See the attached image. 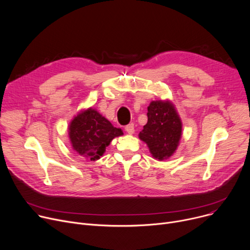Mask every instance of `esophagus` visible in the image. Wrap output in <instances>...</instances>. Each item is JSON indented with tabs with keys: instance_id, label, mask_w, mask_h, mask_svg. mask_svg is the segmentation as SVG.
I'll return each mask as SVG.
<instances>
[{
	"instance_id": "esophagus-1",
	"label": "esophagus",
	"mask_w": 250,
	"mask_h": 250,
	"mask_svg": "<svg viewBox=\"0 0 250 250\" xmlns=\"http://www.w3.org/2000/svg\"><path fill=\"white\" fill-rule=\"evenodd\" d=\"M125 131H126L128 134H133V133H134V124H133V123L128 124V125L125 127Z\"/></svg>"
}]
</instances>
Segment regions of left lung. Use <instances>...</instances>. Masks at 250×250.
I'll return each instance as SVG.
<instances>
[{
    "label": "left lung",
    "instance_id": "left-lung-1",
    "mask_svg": "<svg viewBox=\"0 0 250 250\" xmlns=\"http://www.w3.org/2000/svg\"><path fill=\"white\" fill-rule=\"evenodd\" d=\"M148 122L139 134L153 157L164 160L175 152L182 132V124L174 106L169 102L153 101L148 107Z\"/></svg>",
    "mask_w": 250,
    "mask_h": 250
}]
</instances>
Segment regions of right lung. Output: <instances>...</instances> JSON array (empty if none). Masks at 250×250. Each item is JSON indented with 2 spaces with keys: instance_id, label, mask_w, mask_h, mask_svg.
<instances>
[{
  "instance_id": "1",
  "label": "right lung",
  "mask_w": 250,
  "mask_h": 250,
  "mask_svg": "<svg viewBox=\"0 0 250 250\" xmlns=\"http://www.w3.org/2000/svg\"><path fill=\"white\" fill-rule=\"evenodd\" d=\"M122 134L121 128L114 127L92 108L77 115L69 127L73 149L92 161L98 160L110 142Z\"/></svg>"
}]
</instances>
